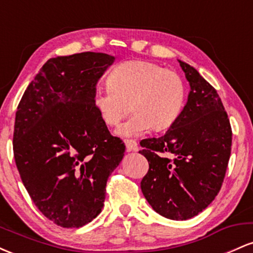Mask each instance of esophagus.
Here are the masks:
<instances>
[{
	"mask_svg": "<svg viewBox=\"0 0 253 253\" xmlns=\"http://www.w3.org/2000/svg\"><path fill=\"white\" fill-rule=\"evenodd\" d=\"M125 144H126L127 151H138V143L133 139H126Z\"/></svg>",
	"mask_w": 253,
	"mask_h": 253,
	"instance_id": "esophagus-1",
	"label": "esophagus"
}]
</instances>
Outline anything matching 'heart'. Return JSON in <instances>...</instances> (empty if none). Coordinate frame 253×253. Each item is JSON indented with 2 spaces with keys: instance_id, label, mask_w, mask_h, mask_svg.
Listing matches in <instances>:
<instances>
[{
  "instance_id": "heart-1",
  "label": "heart",
  "mask_w": 253,
  "mask_h": 253,
  "mask_svg": "<svg viewBox=\"0 0 253 253\" xmlns=\"http://www.w3.org/2000/svg\"><path fill=\"white\" fill-rule=\"evenodd\" d=\"M107 89H96L92 106L107 126H117L128 113L134 114L118 128V134L135 136L170 127L181 114L185 86L175 71L147 60H127L110 70Z\"/></svg>"
}]
</instances>
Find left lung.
<instances>
[{"label":"left lung","instance_id":"obj_1","mask_svg":"<svg viewBox=\"0 0 253 253\" xmlns=\"http://www.w3.org/2000/svg\"><path fill=\"white\" fill-rule=\"evenodd\" d=\"M178 62L190 84L188 102L164 135L140 141L139 153L149 162L140 187L157 213L187 220L207 208L221 189L232 128L216 90L193 66Z\"/></svg>","mask_w":253,"mask_h":253}]
</instances>
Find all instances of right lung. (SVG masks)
Instances as JSON below:
<instances>
[{
  "label": "right lung",
  "instance_id": "add662e5",
  "mask_svg": "<svg viewBox=\"0 0 253 253\" xmlns=\"http://www.w3.org/2000/svg\"><path fill=\"white\" fill-rule=\"evenodd\" d=\"M115 58L82 52L51 58L17 106L13 150L38 210L65 228L101 213L108 177L125 153L92 106L97 81Z\"/></svg>",
  "mask_w": 253,
  "mask_h": 253
}]
</instances>
